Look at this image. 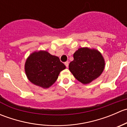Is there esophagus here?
I'll return each mask as SVG.
<instances>
[{
    "label": "esophagus",
    "mask_w": 127,
    "mask_h": 127,
    "mask_svg": "<svg viewBox=\"0 0 127 127\" xmlns=\"http://www.w3.org/2000/svg\"><path fill=\"white\" fill-rule=\"evenodd\" d=\"M64 64H65V66H66V67H68V66H69V63L68 62H66V63H65Z\"/></svg>",
    "instance_id": "esophagus-1"
}]
</instances>
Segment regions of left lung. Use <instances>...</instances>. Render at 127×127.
Wrapping results in <instances>:
<instances>
[{
  "instance_id": "left-lung-1",
  "label": "left lung",
  "mask_w": 127,
  "mask_h": 127,
  "mask_svg": "<svg viewBox=\"0 0 127 127\" xmlns=\"http://www.w3.org/2000/svg\"><path fill=\"white\" fill-rule=\"evenodd\" d=\"M73 56L74 60L69 63V69L82 84H90L99 77L104 71V59L98 50L82 47Z\"/></svg>"
}]
</instances>
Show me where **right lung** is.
<instances>
[{
	"label": "right lung",
	"instance_id": "1",
	"mask_svg": "<svg viewBox=\"0 0 127 127\" xmlns=\"http://www.w3.org/2000/svg\"><path fill=\"white\" fill-rule=\"evenodd\" d=\"M66 66L58 56L45 50L35 51L29 55L24 64L28 80L43 88L50 87L57 80L60 72Z\"/></svg>",
	"mask_w": 127,
	"mask_h": 127
}]
</instances>
